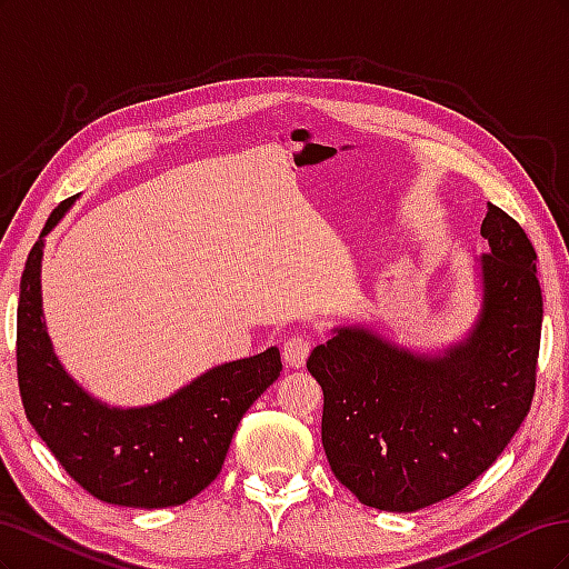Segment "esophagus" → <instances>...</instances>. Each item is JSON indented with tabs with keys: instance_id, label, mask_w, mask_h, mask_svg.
Wrapping results in <instances>:
<instances>
[{
	"instance_id": "1",
	"label": "esophagus",
	"mask_w": 569,
	"mask_h": 569,
	"mask_svg": "<svg viewBox=\"0 0 569 569\" xmlns=\"http://www.w3.org/2000/svg\"><path fill=\"white\" fill-rule=\"evenodd\" d=\"M308 353H311V339L303 337V335H295L284 341L282 347V356H284V363L289 368H303Z\"/></svg>"
}]
</instances>
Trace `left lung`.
<instances>
[{"label": "left lung", "mask_w": 569, "mask_h": 569, "mask_svg": "<svg viewBox=\"0 0 569 569\" xmlns=\"http://www.w3.org/2000/svg\"><path fill=\"white\" fill-rule=\"evenodd\" d=\"M481 237V311L456 347L420 356L368 327H337L306 360L325 396V456L370 508L416 512L458 493L527 418L543 320L537 251L493 203Z\"/></svg>", "instance_id": "1"}]
</instances>
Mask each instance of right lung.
Returning a JSON list of instances; mask_svg holds the SVG:
<instances>
[{
  "instance_id": "obj_1",
  "label": "right lung",
  "mask_w": 569,
  "mask_h": 569,
  "mask_svg": "<svg viewBox=\"0 0 569 569\" xmlns=\"http://www.w3.org/2000/svg\"><path fill=\"white\" fill-rule=\"evenodd\" d=\"M76 197L51 211L21 274L16 368L26 418L61 468L99 501L128 508L180 506L220 475L239 420L280 377V351L232 360L142 408H109L73 382L42 320V237Z\"/></svg>"
}]
</instances>
